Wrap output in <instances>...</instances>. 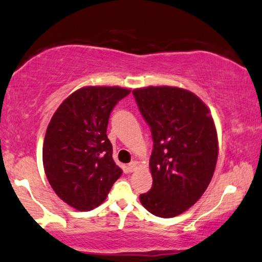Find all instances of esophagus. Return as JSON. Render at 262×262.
Here are the masks:
<instances>
[{"label":"esophagus","mask_w":262,"mask_h":262,"mask_svg":"<svg viewBox=\"0 0 262 262\" xmlns=\"http://www.w3.org/2000/svg\"><path fill=\"white\" fill-rule=\"evenodd\" d=\"M137 166H138V162H136V160H134V162H131L130 164H128V171L130 172H134V171H136V168H137Z\"/></svg>","instance_id":"esophagus-1"}]
</instances>
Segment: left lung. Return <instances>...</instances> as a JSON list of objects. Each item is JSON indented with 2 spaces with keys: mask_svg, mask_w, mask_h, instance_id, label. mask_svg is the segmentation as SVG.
<instances>
[{
  "mask_svg": "<svg viewBox=\"0 0 262 262\" xmlns=\"http://www.w3.org/2000/svg\"><path fill=\"white\" fill-rule=\"evenodd\" d=\"M132 94L154 140V182L140 203L152 214L172 218L194 205L211 182L218 158L214 122L207 106L180 88L148 86Z\"/></svg>",
  "mask_w": 262,
  "mask_h": 262,
  "instance_id": "8db88e82",
  "label": "left lung"
}]
</instances>
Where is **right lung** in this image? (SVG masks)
Returning <instances> with one entry per match:
<instances>
[{
    "label": "right lung",
    "mask_w": 262,
    "mask_h": 262,
    "mask_svg": "<svg viewBox=\"0 0 262 262\" xmlns=\"http://www.w3.org/2000/svg\"><path fill=\"white\" fill-rule=\"evenodd\" d=\"M128 94L119 86L82 88L64 100L48 125L44 171L56 194L76 210L99 206L122 174L106 128L116 104Z\"/></svg>",
    "instance_id": "add662e5"
}]
</instances>
